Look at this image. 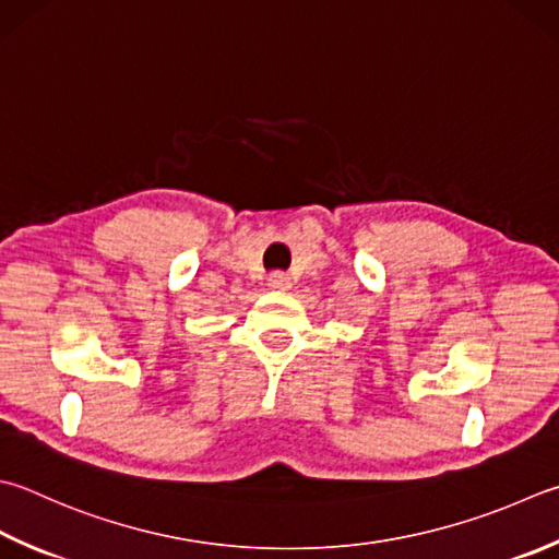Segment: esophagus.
Instances as JSON below:
<instances>
[{
  "instance_id": "obj_1",
  "label": "esophagus",
  "mask_w": 559,
  "mask_h": 559,
  "mask_svg": "<svg viewBox=\"0 0 559 559\" xmlns=\"http://www.w3.org/2000/svg\"><path fill=\"white\" fill-rule=\"evenodd\" d=\"M267 287H272V289H289L292 282H289L287 275H284V272H272V275L267 277Z\"/></svg>"
}]
</instances>
